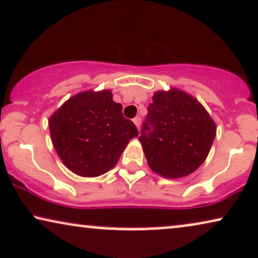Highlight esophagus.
Listing matches in <instances>:
<instances>
[{
  "instance_id": "obj_1",
  "label": "esophagus",
  "mask_w": 258,
  "mask_h": 258,
  "mask_svg": "<svg viewBox=\"0 0 258 258\" xmlns=\"http://www.w3.org/2000/svg\"><path fill=\"white\" fill-rule=\"evenodd\" d=\"M141 121H142L141 116H136L135 119H133V122H135V125L137 126V128H138V130L141 128Z\"/></svg>"
}]
</instances>
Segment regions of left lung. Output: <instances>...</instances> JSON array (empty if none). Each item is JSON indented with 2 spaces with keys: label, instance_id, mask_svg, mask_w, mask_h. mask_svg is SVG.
<instances>
[{
  "label": "left lung",
  "instance_id": "8db88e82",
  "mask_svg": "<svg viewBox=\"0 0 258 258\" xmlns=\"http://www.w3.org/2000/svg\"><path fill=\"white\" fill-rule=\"evenodd\" d=\"M148 111L138 139L150 169L179 179L200 168L216 136L215 122L201 102L180 89L160 90Z\"/></svg>",
  "mask_w": 258,
  "mask_h": 258
}]
</instances>
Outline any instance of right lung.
Segmentation results:
<instances>
[{"label": "right lung", "mask_w": 258, "mask_h": 258, "mask_svg": "<svg viewBox=\"0 0 258 258\" xmlns=\"http://www.w3.org/2000/svg\"><path fill=\"white\" fill-rule=\"evenodd\" d=\"M52 145L74 174L95 178L115 167L138 130L122 115L110 90L73 95L49 117Z\"/></svg>", "instance_id": "obj_1"}]
</instances>
